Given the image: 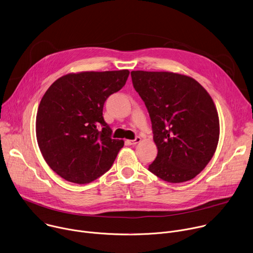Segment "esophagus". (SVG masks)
I'll return each instance as SVG.
<instances>
[{
    "mask_svg": "<svg viewBox=\"0 0 253 253\" xmlns=\"http://www.w3.org/2000/svg\"><path fill=\"white\" fill-rule=\"evenodd\" d=\"M141 138L140 137H136L134 140H126V143L128 144V145H135V144L141 142Z\"/></svg>",
    "mask_w": 253,
    "mask_h": 253,
    "instance_id": "34e87169",
    "label": "esophagus"
}]
</instances>
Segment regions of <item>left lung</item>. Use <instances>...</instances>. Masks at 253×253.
<instances>
[{
  "mask_svg": "<svg viewBox=\"0 0 253 253\" xmlns=\"http://www.w3.org/2000/svg\"><path fill=\"white\" fill-rule=\"evenodd\" d=\"M145 103L158 154L149 170L169 183L193 179L209 163L219 140V117L209 93L173 72L132 71Z\"/></svg>",
  "mask_w": 253,
  "mask_h": 253,
  "instance_id": "1",
  "label": "left lung"
}]
</instances>
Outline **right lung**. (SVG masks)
Listing matches in <instances>:
<instances>
[{
    "mask_svg": "<svg viewBox=\"0 0 253 253\" xmlns=\"http://www.w3.org/2000/svg\"><path fill=\"white\" fill-rule=\"evenodd\" d=\"M129 73H70L57 79L44 94L36 117L37 142L47 164L67 181H94L111 168L124 146L123 140L111 138L103 106L122 89Z\"/></svg>",
    "mask_w": 253,
    "mask_h": 253,
    "instance_id": "obj_1",
    "label": "right lung"
}]
</instances>
